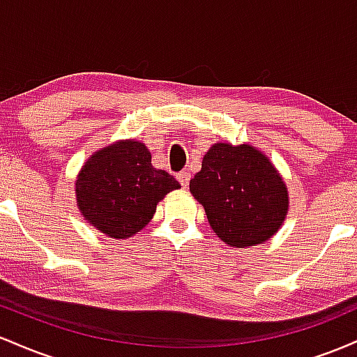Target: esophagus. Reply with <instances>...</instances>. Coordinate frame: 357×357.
<instances>
[{"label":"esophagus","instance_id":"34e87169","mask_svg":"<svg viewBox=\"0 0 357 357\" xmlns=\"http://www.w3.org/2000/svg\"><path fill=\"white\" fill-rule=\"evenodd\" d=\"M190 179H191V174L188 173V171H181V173H178V181L181 183L183 188H186L188 184H190Z\"/></svg>","mask_w":357,"mask_h":357}]
</instances>
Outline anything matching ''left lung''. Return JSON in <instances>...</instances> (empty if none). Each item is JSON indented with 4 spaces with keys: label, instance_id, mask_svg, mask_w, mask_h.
<instances>
[{
    "label": "left lung",
    "instance_id": "8db88e82",
    "mask_svg": "<svg viewBox=\"0 0 357 357\" xmlns=\"http://www.w3.org/2000/svg\"><path fill=\"white\" fill-rule=\"evenodd\" d=\"M208 223L225 243L253 247L268 240L287 215V188L272 162L248 144H215L190 181Z\"/></svg>",
    "mask_w": 357,
    "mask_h": 357
}]
</instances>
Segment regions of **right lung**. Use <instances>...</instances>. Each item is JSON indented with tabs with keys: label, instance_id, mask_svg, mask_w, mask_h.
<instances>
[{
	"label": "right lung",
	"instance_id": "right-lung-1",
	"mask_svg": "<svg viewBox=\"0 0 357 357\" xmlns=\"http://www.w3.org/2000/svg\"><path fill=\"white\" fill-rule=\"evenodd\" d=\"M75 188L77 204L93 227L112 238H127L142 230L159 199L181 184L151 165L142 142L122 141L93 154Z\"/></svg>",
	"mask_w": 357,
	"mask_h": 357
}]
</instances>
